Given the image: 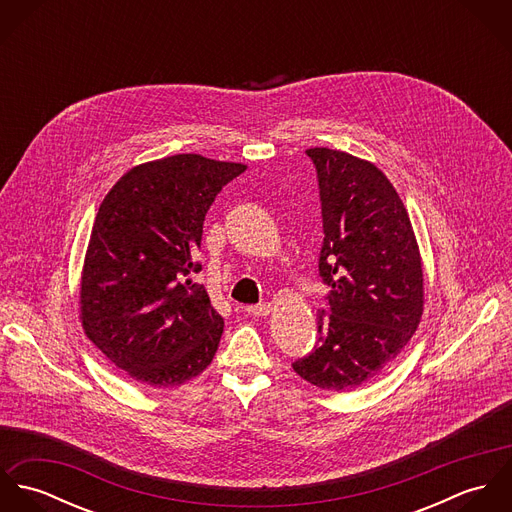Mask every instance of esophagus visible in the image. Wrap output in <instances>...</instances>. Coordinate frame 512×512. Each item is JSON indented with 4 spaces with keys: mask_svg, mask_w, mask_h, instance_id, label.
Wrapping results in <instances>:
<instances>
[{
    "mask_svg": "<svg viewBox=\"0 0 512 512\" xmlns=\"http://www.w3.org/2000/svg\"><path fill=\"white\" fill-rule=\"evenodd\" d=\"M244 311L248 315H254V317H260V315H268L272 311V305L270 303H258V305H248L244 307Z\"/></svg>",
    "mask_w": 512,
    "mask_h": 512,
    "instance_id": "obj_1",
    "label": "esophagus"
}]
</instances>
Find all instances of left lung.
Wrapping results in <instances>:
<instances>
[{"mask_svg": "<svg viewBox=\"0 0 512 512\" xmlns=\"http://www.w3.org/2000/svg\"><path fill=\"white\" fill-rule=\"evenodd\" d=\"M305 153L321 189L319 272L331 286V315H317L315 349L292 366L317 388L349 392L416 333L426 301L422 256L400 195L372 161L329 147Z\"/></svg>", "mask_w": 512, "mask_h": 512, "instance_id": "1", "label": "left lung"}]
</instances>
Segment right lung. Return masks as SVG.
I'll return each instance as SVG.
<instances>
[{
  "mask_svg": "<svg viewBox=\"0 0 512 512\" xmlns=\"http://www.w3.org/2000/svg\"><path fill=\"white\" fill-rule=\"evenodd\" d=\"M244 163L177 153L128 169L96 213L78 313L86 337L136 382L173 388L211 365L224 319L203 286V220Z\"/></svg>",
  "mask_w": 512,
  "mask_h": 512,
  "instance_id": "1",
  "label": "right lung"
}]
</instances>
